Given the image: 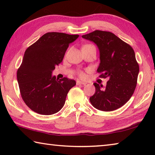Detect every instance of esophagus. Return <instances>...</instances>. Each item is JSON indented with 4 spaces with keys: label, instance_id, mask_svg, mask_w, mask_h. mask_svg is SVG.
<instances>
[{
    "label": "esophagus",
    "instance_id": "34e87169",
    "mask_svg": "<svg viewBox=\"0 0 155 155\" xmlns=\"http://www.w3.org/2000/svg\"><path fill=\"white\" fill-rule=\"evenodd\" d=\"M77 85H85L86 83H83V82H82V81H77Z\"/></svg>",
    "mask_w": 155,
    "mask_h": 155
}]
</instances>
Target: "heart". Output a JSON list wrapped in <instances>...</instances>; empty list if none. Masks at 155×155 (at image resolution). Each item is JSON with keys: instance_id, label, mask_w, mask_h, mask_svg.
<instances>
[{"instance_id": "heart-1", "label": "heart", "mask_w": 155, "mask_h": 155, "mask_svg": "<svg viewBox=\"0 0 155 155\" xmlns=\"http://www.w3.org/2000/svg\"><path fill=\"white\" fill-rule=\"evenodd\" d=\"M80 75H81V77H84V74H83V73H81Z\"/></svg>"}]
</instances>
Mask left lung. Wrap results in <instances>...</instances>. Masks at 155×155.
Instances as JSON below:
<instances>
[{
    "instance_id": "left-lung-1",
    "label": "left lung",
    "mask_w": 155,
    "mask_h": 155,
    "mask_svg": "<svg viewBox=\"0 0 155 155\" xmlns=\"http://www.w3.org/2000/svg\"><path fill=\"white\" fill-rule=\"evenodd\" d=\"M98 47L100 64L97 71L109 78L107 85L94 83L95 94L90 98L94 107L103 111H114L127 103L134 93L140 71L132 47L108 31L96 30L82 35Z\"/></svg>"
}]
</instances>
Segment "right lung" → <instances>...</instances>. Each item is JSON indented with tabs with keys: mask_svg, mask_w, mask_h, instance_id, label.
Returning <instances> with one entry per match:
<instances>
[{
	"mask_svg": "<svg viewBox=\"0 0 155 155\" xmlns=\"http://www.w3.org/2000/svg\"><path fill=\"white\" fill-rule=\"evenodd\" d=\"M78 37L47 33L26 50L17 80L23 101L33 111L52 115L64 107L68 91L76 81L68 78L59 80L52 72L62 61L69 44Z\"/></svg>",
	"mask_w": 155,
	"mask_h": 155,
	"instance_id": "right-lung-1",
	"label": "right lung"
}]
</instances>
